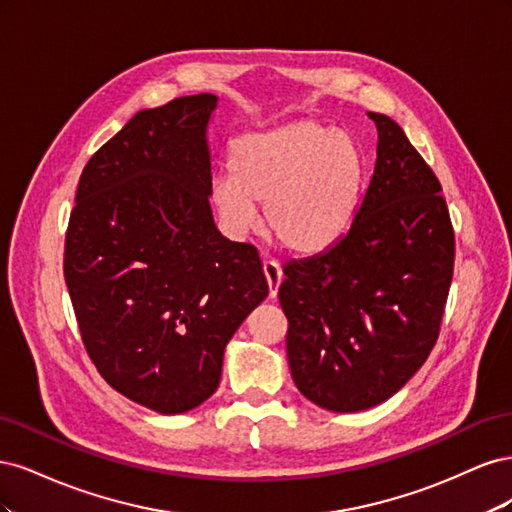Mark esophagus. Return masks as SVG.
<instances>
[{
	"instance_id": "34e87169",
	"label": "esophagus",
	"mask_w": 512,
	"mask_h": 512,
	"mask_svg": "<svg viewBox=\"0 0 512 512\" xmlns=\"http://www.w3.org/2000/svg\"><path fill=\"white\" fill-rule=\"evenodd\" d=\"M262 273H265V280H267V286H269V297L275 299L277 290H280V284H282V269H280V265H277V262L267 260L265 265H262Z\"/></svg>"
}]
</instances>
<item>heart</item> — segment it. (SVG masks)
<instances>
[{
  "mask_svg": "<svg viewBox=\"0 0 512 512\" xmlns=\"http://www.w3.org/2000/svg\"><path fill=\"white\" fill-rule=\"evenodd\" d=\"M365 166L352 138L318 121H292L239 138L232 173L213 181L222 220L247 232L265 205L267 230L290 254L314 256L344 237L359 207Z\"/></svg>",
  "mask_w": 512,
  "mask_h": 512,
  "instance_id": "heart-1",
  "label": "heart"
}]
</instances>
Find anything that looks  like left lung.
I'll return each mask as SVG.
<instances>
[{
	"label": "left lung",
	"mask_w": 512,
	"mask_h": 512,
	"mask_svg": "<svg viewBox=\"0 0 512 512\" xmlns=\"http://www.w3.org/2000/svg\"><path fill=\"white\" fill-rule=\"evenodd\" d=\"M376 123V166L344 237L284 267L280 303L297 389L331 412L374 408L436 344L455 232L442 185L397 123Z\"/></svg>",
	"instance_id": "left-lung-1"
}]
</instances>
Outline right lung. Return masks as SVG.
<instances>
[{"mask_svg":"<svg viewBox=\"0 0 512 512\" xmlns=\"http://www.w3.org/2000/svg\"><path fill=\"white\" fill-rule=\"evenodd\" d=\"M215 106L198 94L138 111L83 168L66 235L87 354L115 391L160 414L215 393L226 344L269 294L258 252L213 222Z\"/></svg>","mask_w":512,"mask_h":512,"instance_id":"obj_1","label":"right lung"}]
</instances>
